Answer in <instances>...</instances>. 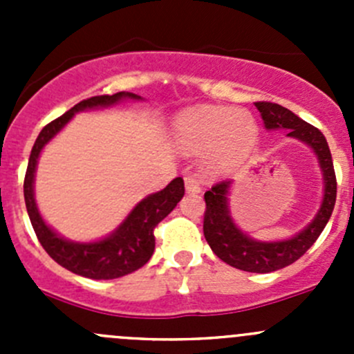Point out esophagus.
Wrapping results in <instances>:
<instances>
[{"mask_svg": "<svg viewBox=\"0 0 354 354\" xmlns=\"http://www.w3.org/2000/svg\"><path fill=\"white\" fill-rule=\"evenodd\" d=\"M185 188H187V194H200L202 192V187L195 176H185Z\"/></svg>", "mask_w": 354, "mask_h": 354, "instance_id": "34e87169", "label": "esophagus"}]
</instances>
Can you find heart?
I'll list each match as a JSON object with an SVG mask.
<instances>
[{"label":"heart","mask_w":354,"mask_h":354,"mask_svg":"<svg viewBox=\"0 0 354 354\" xmlns=\"http://www.w3.org/2000/svg\"><path fill=\"white\" fill-rule=\"evenodd\" d=\"M173 137L185 151H207V164L214 169H227L248 156L259 127L248 111L205 104L181 111L174 120Z\"/></svg>","instance_id":"1"}]
</instances>
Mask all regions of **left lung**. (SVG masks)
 I'll use <instances>...</instances> for the list:
<instances>
[{"label": "left lung", "instance_id": "obj_1", "mask_svg": "<svg viewBox=\"0 0 354 354\" xmlns=\"http://www.w3.org/2000/svg\"><path fill=\"white\" fill-rule=\"evenodd\" d=\"M255 106L262 114L267 130L286 128L289 130L288 137L298 138L315 151L320 167H322L324 183H326L322 207L315 219L291 240L274 241V243L252 240L234 226L230 210H227V190H230L231 181H219L209 192H205L203 195L205 198L203 236L212 252L231 267L246 270V272L266 274L291 266L315 243L326 224L329 223L330 214L334 210L337 181H335L329 144L319 128L312 127L301 118L296 116L295 113L283 106L274 104V102L259 101L255 102Z\"/></svg>", "mask_w": 354, "mask_h": 354}]
</instances>
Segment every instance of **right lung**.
Here are the masks:
<instances>
[{"instance_id": "add662e5", "label": "right lung", "mask_w": 354, "mask_h": 354, "mask_svg": "<svg viewBox=\"0 0 354 354\" xmlns=\"http://www.w3.org/2000/svg\"><path fill=\"white\" fill-rule=\"evenodd\" d=\"M123 97L140 99L130 92L95 95V97L84 99L70 111H66L63 116L46 124L32 147L24 180L25 205H27L28 217H30L39 243L55 262H58L59 266L71 270L73 274L88 277V279H116V277L127 276V274L144 267L154 253L156 226L176 207V203L185 195L183 178H176L164 190L142 200L111 236L95 241V243H73V241L63 240L42 221L34 200L35 164H37L42 147L65 127L75 113L88 108H97V106L114 104Z\"/></svg>"}]
</instances>
